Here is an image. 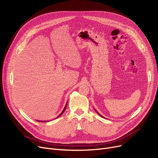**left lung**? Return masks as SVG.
<instances>
[{"instance_id": "left-lung-1", "label": "left lung", "mask_w": 158, "mask_h": 158, "mask_svg": "<svg viewBox=\"0 0 158 158\" xmlns=\"http://www.w3.org/2000/svg\"><path fill=\"white\" fill-rule=\"evenodd\" d=\"M97 114H98V115H100V116H101V117H102V118H104V117H103V116H102V115H100V114H99V113H98V112H97Z\"/></svg>"}]
</instances>
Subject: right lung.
I'll use <instances>...</instances> for the list:
<instances>
[{"mask_svg": "<svg viewBox=\"0 0 158 158\" xmlns=\"http://www.w3.org/2000/svg\"><path fill=\"white\" fill-rule=\"evenodd\" d=\"M67 104H66V106H65V108H64V110H63V111H62V112H61V114H60V115H58V117H57V118H58V117H60V115H61V114H63V113H64V111H65V109H66V107H67ZM39 122H43V121H39ZM44 122H46V121H44ZM46 122H47V121H46Z\"/></svg>", "mask_w": 158, "mask_h": 158, "instance_id": "1", "label": "right lung"}]
</instances>
